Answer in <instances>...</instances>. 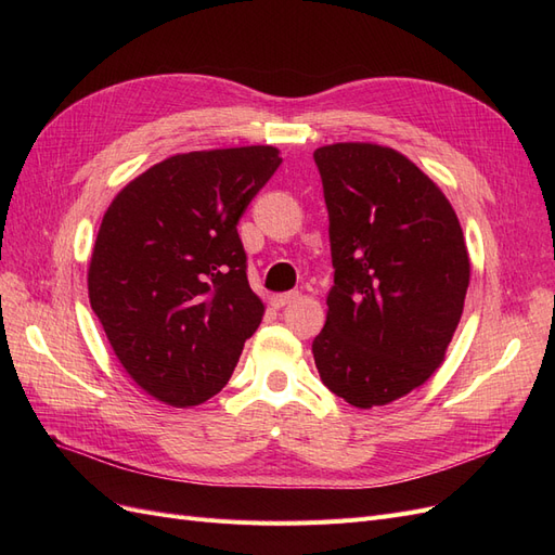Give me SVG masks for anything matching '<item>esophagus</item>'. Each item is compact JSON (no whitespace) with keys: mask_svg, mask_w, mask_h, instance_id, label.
<instances>
[{"mask_svg":"<svg viewBox=\"0 0 555 555\" xmlns=\"http://www.w3.org/2000/svg\"><path fill=\"white\" fill-rule=\"evenodd\" d=\"M298 298V292H287V294H275V296H271V306L273 308H284V306H289V304H294V300Z\"/></svg>","mask_w":555,"mask_h":555,"instance_id":"esophagus-1","label":"esophagus"}]
</instances>
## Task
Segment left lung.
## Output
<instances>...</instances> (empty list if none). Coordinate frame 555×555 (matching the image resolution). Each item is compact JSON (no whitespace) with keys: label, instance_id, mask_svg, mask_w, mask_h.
Listing matches in <instances>:
<instances>
[{"label":"left lung","instance_id":"1","mask_svg":"<svg viewBox=\"0 0 555 555\" xmlns=\"http://www.w3.org/2000/svg\"><path fill=\"white\" fill-rule=\"evenodd\" d=\"M314 164L335 268L317 371L349 405H389L438 371L456 333L469 284L463 229L438 184L393 147L333 143Z\"/></svg>","mask_w":555,"mask_h":555}]
</instances>
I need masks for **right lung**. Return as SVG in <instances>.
I'll use <instances>...</instances> for the list:
<instances>
[{
  "mask_svg": "<svg viewBox=\"0 0 555 555\" xmlns=\"http://www.w3.org/2000/svg\"><path fill=\"white\" fill-rule=\"evenodd\" d=\"M280 164L273 145L173 155L133 178L104 215L90 306L127 375L166 405L220 393L261 324L236 224Z\"/></svg>",
  "mask_w": 555,
  "mask_h": 555,
  "instance_id": "1",
  "label": "right lung"
}]
</instances>
